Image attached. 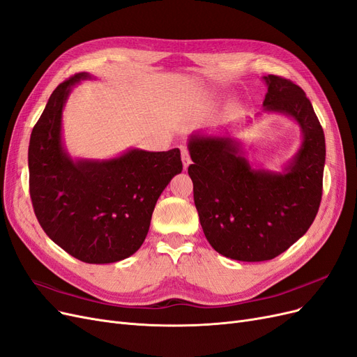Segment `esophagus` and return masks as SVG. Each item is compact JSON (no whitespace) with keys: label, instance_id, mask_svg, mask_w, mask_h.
Returning <instances> with one entry per match:
<instances>
[{"label":"esophagus","instance_id":"1","mask_svg":"<svg viewBox=\"0 0 357 357\" xmlns=\"http://www.w3.org/2000/svg\"><path fill=\"white\" fill-rule=\"evenodd\" d=\"M180 149H181V161H183V168L186 169V168L190 165V162H192V161H190V155H189V149H188L186 146H181Z\"/></svg>","mask_w":357,"mask_h":357}]
</instances>
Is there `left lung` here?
Wrapping results in <instances>:
<instances>
[{
    "label": "left lung",
    "mask_w": 357,
    "mask_h": 357,
    "mask_svg": "<svg viewBox=\"0 0 357 357\" xmlns=\"http://www.w3.org/2000/svg\"><path fill=\"white\" fill-rule=\"evenodd\" d=\"M266 112L298 122L303 143L284 173L254 169L230 137L192 134L193 199L206 241L221 255L266 261L287 251L309 230L322 199L325 136L303 89L264 77Z\"/></svg>",
    "instance_id": "left-lung-1"
}]
</instances>
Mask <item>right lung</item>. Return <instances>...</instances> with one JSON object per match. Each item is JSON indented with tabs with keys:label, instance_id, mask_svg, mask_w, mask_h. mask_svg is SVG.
Listing matches in <instances>:
<instances>
[{
	"label": "right lung",
	"instance_id": "right-lung-1",
	"mask_svg": "<svg viewBox=\"0 0 357 357\" xmlns=\"http://www.w3.org/2000/svg\"><path fill=\"white\" fill-rule=\"evenodd\" d=\"M79 72L47 102L29 140V193L36 218L54 243L90 264L132 255L146 239L156 201L183 169L180 151L131 149L107 161L73 159L61 143V110Z\"/></svg>",
	"mask_w": 357,
	"mask_h": 357
}]
</instances>
